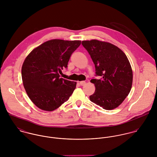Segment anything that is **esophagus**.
<instances>
[{
    "mask_svg": "<svg viewBox=\"0 0 157 157\" xmlns=\"http://www.w3.org/2000/svg\"><path fill=\"white\" fill-rule=\"evenodd\" d=\"M85 84H86V82H85V81H81V82H80V85L81 86H84Z\"/></svg>",
    "mask_w": 157,
    "mask_h": 157,
    "instance_id": "esophagus-1",
    "label": "esophagus"
}]
</instances>
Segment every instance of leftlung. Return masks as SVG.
Here are the masks:
<instances>
[{
	"label": "left lung",
	"instance_id": "left-lung-1",
	"mask_svg": "<svg viewBox=\"0 0 157 157\" xmlns=\"http://www.w3.org/2000/svg\"><path fill=\"white\" fill-rule=\"evenodd\" d=\"M82 45L89 52L101 78L92 79L95 90L90 100L106 110L119 106L129 94L133 80L130 62L118 47L96 39L83 40Z\"/></svg>",
	"mask_w": 157,
	"mask_h": 157
}]
</instances>
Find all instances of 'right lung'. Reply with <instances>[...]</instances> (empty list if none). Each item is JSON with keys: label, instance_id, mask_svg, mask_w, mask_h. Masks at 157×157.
<instances>
[{"label": "right lung", "instance_id": "1", "mask_svg": "<svg viewBox=\"0 0 157 157\" xmlns=\"http://www.w3.org/2000/svg\"><path fill=\"white\" fill-rule=\"evenodd\" d=\"M80 40L52 39L34 48L22 67L23 84L31 101L39 109L52 111L67 101L77 83L60 77Z\"/></svg>", "mask_w": 157, "mask_h": 157}]
</instances>
